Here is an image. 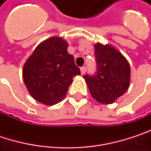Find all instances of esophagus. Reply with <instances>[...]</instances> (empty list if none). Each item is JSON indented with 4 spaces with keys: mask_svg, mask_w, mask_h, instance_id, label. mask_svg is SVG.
Listing matches in <instances>:
<instances>
[{
    "mask_svg": "<svg viewBox=\"0 0 151 151\" xmlns=\"http://www.w3.org/2000/svg\"><path fill=\"white\" fill-rule=\"evenodd\" d=\"M86 71V66H82V67L80 68V72H81V74H85Z\"/></svg>",
    "mask_w": 151,
    "mask_h": 151,
    "instance_id": "1",
    "label": "esophagus"
}]
</instances>
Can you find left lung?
Listing matches in <instances>:
<instances>
[{
  "label": "left lung",
  "instance_id": "8db88e82",
  "mask_svg": "<svg viewBox=\"0 0 151 151\" xmlns=\"http://www.w3.org/2000/svg\"><path fill=\"white\" fill-rule=\"evenodd\" d=\"M94 56L96 72L83 78L92 96L98 102L112 104L129 86V65L121 52L108 45H95Z\"/></svg>",
  "mask_w": 151,
  "mask_h": 151
}]
</instances>
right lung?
Returning a JSON list of instances; mask_svg holds the SVG:
<instances>
[{"label":"right lung","instance_id":"right-lung-1","mask_svg":"<svg viewBox=\"0 0 151 151\" xmlns=\"http://www.w3.org/2000/svg\"><path fill=\"white\" fill-rule=\"evenodd\" d=\"M68 44L60 37L41 43L23 66V80L30 95L45 105L61 101L73 82L80 74L73 56L67 51Z\"/></svg>","mask_w":151,"mask_h":151}]
</instances>
